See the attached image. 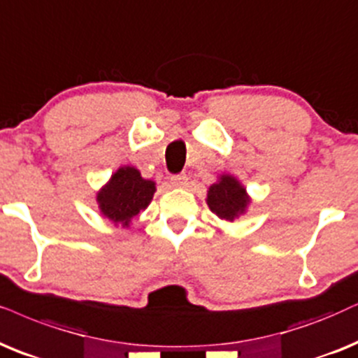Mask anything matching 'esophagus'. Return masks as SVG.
Instances as JSON below:
<instances>
[{
	"instance_id": "34e87169",
	"label": "esophagus",
	"mask_w": 358,
	"mask_h": 358,
	"mask_svg": "<svg viewBox=\"0 0 358 358\" xmlns=\"http://www.w3.org/2000/svg\"><path fill=\"white\" fill-rule=\"evenodd\" d=\"M170 182L173 187H187L188 183V176L185 173H180V175H173L170 178Z\"/></svg>"
}]
</instances>
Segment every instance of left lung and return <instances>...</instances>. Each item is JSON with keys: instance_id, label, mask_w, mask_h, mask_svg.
Instances as JSON below:
<instances>
[{"instance_id": "8db88e82", "label": "left lung", "mask_w": 358, "mask_h": 358, "mask_svg": "<svg viewBox=\"0 0 358 358\" xmlns=\"http://www.w3.org/2000/svg\"><path fill=\"white\" fill-rule=\"evenodd\" d=\"M206 201L210 210L215 215H218L221 220L233 221L238 215H241L246 210L250 198H248L246 189L233 176L223 175L218 183L210 187Z\"/></svg>"}]
</instances>
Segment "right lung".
Returning a JSON list of instances; mask_svg holds the SVG:
<instances>
[{
    "mask_svg": "<svg viewBox=\"0 0 358 358\" xmlns=\"http://www.w3.org/2000/svg\"><path fill=\"white\" fill-rule=\"evenodd\" d=\"M155 193V183L143 180L138 170L124 166L112 175L110 182L97 194L99 208L114 223L129 226L130 220L145 210Z\"/></svg>",
    "mask_w": 358,
    "mask_h": 358,
    "instance_id": "add662e5",
    "label": "right lung"
}]
</instances>
